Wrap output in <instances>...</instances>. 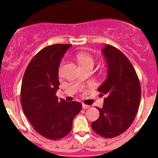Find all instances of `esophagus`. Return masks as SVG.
<instances>
[{
	"label": "esophagus",
	"instance_id": "obj_1",
	"mask_svg": "<svg viewBox=\"0 0 158 158\" xmlns=\"http://www.w3.org/2000/svg\"><path fill=\"white\" fill-rule=\"evenodd\" d=\"M82 108H84V109H87V108H90V106H88V105H85V104H82Z\"/></svg>",
	"mask_w": 158,
	"mask_h": 158
}]
</instances>
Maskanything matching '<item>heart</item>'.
<instances>
[{"instance_id": "obj_1", "label": "heart", "mask_w": 158, "mask_h": 158, "mask_svg": "<svg viewBox=\"0 0 158 158\" xmlns=\"http://www.w3.org/2000/svg\"><path fill=\"white\" fill-rule=\"evenodd\" d=\"M77 59L81 68L88 66L94 67V63H95L94 58L86 52H79L77 55ZM62 63L63 61L61 63V66L62 65Z\"/></svg>"}]
</instances>
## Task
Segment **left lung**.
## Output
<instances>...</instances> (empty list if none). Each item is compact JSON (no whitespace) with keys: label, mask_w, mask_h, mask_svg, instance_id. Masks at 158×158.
<instances>
[{"label":"left lung","mask_w":158,"mask_h":158,"mask_svg":"<svg viewBox=\"0 0 158 158\" xmlns=\"http://www.w3.org/2000/svg\"><path fill=\"white\" fill-rule=\"evenodd\" d=\"M108 65L106 80L98 88L106 94L99 117L91 123L97 135L112 138L122 135L135 120L140 102L141 88L133 65L120 50L107 44L102 50Z\"/></svg>","instance_id":"1"}]
</instances>
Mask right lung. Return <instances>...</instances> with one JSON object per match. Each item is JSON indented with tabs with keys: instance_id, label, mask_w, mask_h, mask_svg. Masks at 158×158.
<instances>
[{
	"instance_id": "1",
	"label": "right lung",
	"mask_w": 158,
	"mask_h": 158,
	"mask_svg": "<svg viewBox=\"0 0 158 158\" xmlns=\"http://www.w3.org/2000/svg\"><path fill=\"white\" fill-rule=\"evenodd\" d=\"M70 44L43 48L30 61L21 88L23 111L35 131L45 138L61 139L70 133L74 117L81 110L80 102L58 100L59 67Z\"/></svg>"
}]
</instances>
